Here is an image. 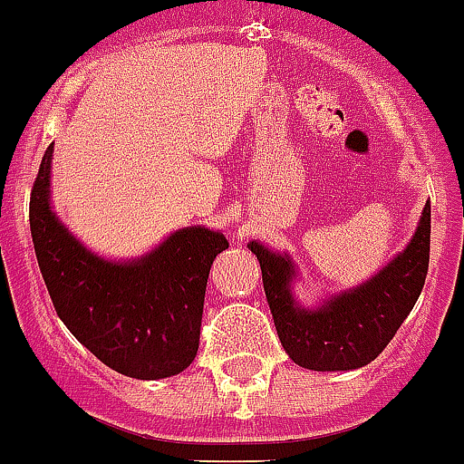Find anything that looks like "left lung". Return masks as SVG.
<instances>
[{
  "mask_svg": "<svg viewBox=\"0 0 464 464\" xmlns=\"http://www.w3.org/2000/svg\"><path fill=\"white\" fill-rule=\"evenodd\" d=\"M260 260L262 283L285 353L304 370H358L379 358L416 304L430 265V202L411 244L372 281L321 309H299L290 295L293 265L265 246H248Z\"/></svg>",
  "mask_w": 464,
  "mask_h": 464,
  "instance_id": "1",
  "label": "left lung"
}]
</instances>
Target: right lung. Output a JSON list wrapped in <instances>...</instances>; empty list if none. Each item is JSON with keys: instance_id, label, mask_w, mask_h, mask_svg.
<instances>
[{"instance_id": "right-lung-1", "label": "right lung", "mask_w": 464, "mask_h": 464, "mask_svg": "<svg viewBox=\"0 0 464 464\" xmlns=\"http://www.w3.org/2000/svg\"><path fill=\"white\" fill-rule=\"evenodd\" d=\"M51 160L48 146L32 186L30 227L60 321L121 374L153 381L183 372L199 348L207 278L227 239L207 227H188L141 260H102L51 211Z\"/></svg>"}]
</instances>
